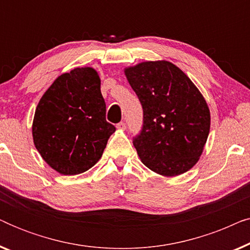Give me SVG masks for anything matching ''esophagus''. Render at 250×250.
<instances>
[{
	"label": "esophagus",
	"mask_w": 250,
	"mask_h": 250,
	"mask_svg": "<svg viewBox=\"0 0 250 250\" xmlns=\"http://www.w3.org/2000/svg\"><path fill=\"white\" fill-rule=\"evenodd\" d=\"M117 128H118V129H122V131H124V129L126 128V125H125V123H124V122H121V123H118V124H117Z\"/></svg>",
	"instance_id": "1"
}]
</instances>
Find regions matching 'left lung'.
Segmentation results:
<instances>
[{"instance_id": "8db88e82", "label": "left lung", "mask_w": 250, "mask_h": 250, "mask_svg": "<svg viewBox=\"0 0 250 250\" xmlns=\"http://www.w3.org/2000/svg\"><path fill=\"white\" fill-rule=\"evenodd\" d=\"M125 76L143 108V127L133 141L141 162L159 175L188 172L199 160L210 128L204 95L175 64L143 61Z\"/></svg>"}]
</instances>
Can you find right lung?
<instances>
[{"instance_id":"add662e5","label":"right lung","mask_w":250,"mask_h":250,"mask_svg":"<svg viewBox=\"0 0 250 250\" xmlns=\"http://www.w3.org/2000/svg\"><path fill=\"white\" fill-rule=\"evenodd\" d=\"M100 86L94 68H74L58 76L37 104L32 125L34 145L59 174L76 175L93 167L116 131L105 121Z\"/></svg>"}]
</instances>
